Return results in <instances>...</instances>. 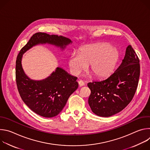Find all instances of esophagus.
I'll list each match as a JSON object with an SVG mask.
<instances>
[{
  "instance_id": "obj_1",
  "label": "esophagus",
  "mask_w": 150,
  "mask_h": 150,
  "mask_svg": "<svg viewBox=\"0 0 150 150\" xmlns=\"http://www.w3.org/2000/svg\"><path fill=\"white\" fill-rule=\"evenodd\" d=\"M78 84H79V87H82V86H83V85H85V83H84L83 81H82V80H79L78 81Z\"/></svg>"
}]
</instances>
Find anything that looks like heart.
Listing matches in <instances>:
<instances>
[{"label":"heart","instance_id":"heart-1","mask_svg":"<svg viewBox=\"0 0 150 150\" xmlns=\"http://www.w3.org/2000/svg\"><path fill=\"white\" fill-rule=\"evenodd\" d=\"M119 58V50L108 43H98L82 48L78 54H72L68 60L71 72L77 75L86 69L97 78L109 76L115 69Z\"/></svg>","mask_w":150,"mask_h":150}]
</instances>
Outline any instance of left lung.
I'll return each mask as SVG.
<instances>
[{
	"label": "left lung",
	"mask_w": 150,
	"mask_h": 150,
	"mask_svg": "<svg viewBox=\"0 0 150 150\" xmlns=\"http://www.w3.org/2000/svg\"><path fill=\"white\" fill-rule=\"evenodd\" d=\"M140 75L139 59L131 45L118 68L108 78L88 83V104L97 116L110 117L124 109L132 100Z\"/></svg>",
	"instance_id": "1"
}]
</instances>
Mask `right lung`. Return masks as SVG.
Segmentation results:
<instances>
[{
    "label": "right lung",
    "instance_id": "add662e5",
    "mask_svg": "<svg viewBox=\"0 0 150 150\" xmlns=\"http://www.w3.org/2000/svg\"><path fill=\"white\" fill-rule=\"evenodd\" d=\"M71 42L70 39L65 37L37 33L21 49L17 56L15 75L18 92L25 104L40 116L52 117L60 113L70 96L78 87L77 77L57 67L47 78L32 80L25 75L22 68L23 54L38 44L48 43L64 49Z\"/></svg>",
    "mask_w": 150,
    "mask_h": 150
}]
</instances>
